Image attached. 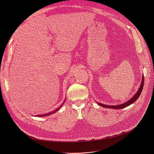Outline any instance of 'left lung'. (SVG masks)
<instances>
[{"mask_svg": "<svg viewBox=\"0 0 154 154\" xmlns=\"http://www.w3.org/2000/svg\"><path fill=\"white\" fill-rule=\"evenodd\" d=\"M143 82H144V78H143V75L142 77V82H141V84L140 86L139 87V89L137 91V92L134 95L132 99H131L129 100H128L127 102L120 104V105H118V106H107V105H105V104H102L101 103H99L97 102V103L99 105V106L103 107H106V108H109V109H123L124 107H126L128 106H130L132 103H133L134 102H135L137 99L139 98V97L140 96L142 89H143Z\"/></svg>", "mask_w": 154, "mask_h": 154, "instance_id": "obj_1", "label": "left lung"}]
</instances>
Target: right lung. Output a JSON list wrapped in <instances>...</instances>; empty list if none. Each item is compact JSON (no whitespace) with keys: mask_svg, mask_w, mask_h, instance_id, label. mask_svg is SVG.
Segmentation results:
<instances>
[{"mask_svg":"<svg viewBox=\"0 0 154 154\" xmlns=\"http://www.w3.org/2000/svg\"><path fill=\"white\" fill-rule=\"evenodd\" d=\"M64 102H65V101H64ZM64 102H63V103H64ZM63 103L61 105L60 107H59V108H57V109H55V110H53L52 112H48V114H43V115H37V117H45V116H50V115H51V114H54L55 112H56L57 111H58V110L60 109V107L62 106V105L63 104Z\"/></svg>","mask_w":154,"mask_h":154,"instance_id":"right-lung-1","label":"right lung"}]
</instances>
